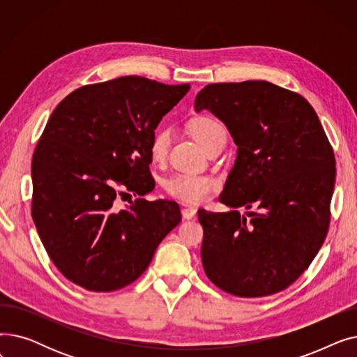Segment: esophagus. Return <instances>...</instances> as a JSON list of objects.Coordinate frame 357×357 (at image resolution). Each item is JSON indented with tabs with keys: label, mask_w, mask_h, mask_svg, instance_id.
<instances>
[{
	"label": "esophagus",
	"mask_w": 357,
	"mask_h": 357,
	"mask_svg": "<svg viewBox=\"0 0 357 357\" xmlns=\"http://www.w3.org/2000/svg\"><path fill=\"white\" fill-rule=\"evenodd\" d=\"M195 214H197V210L192 208V207H185V208H182V217H183L185 220L194 218Z\"/></svg>",
	"instance_id": "esophagus-1"
}]
</instances>
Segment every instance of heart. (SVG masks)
<instances>
[{
    "mask_svg": "<svg viewBox=\"0 0 357 357\" xmlns=\"http://www.w3.org/2000/svg\"><path fill=\"white\" fill-rule=\"evenodd\" d=\"M191 135L194 139L204 147L207 149L213 144L220 136H226V130L211 117H198L191 126ZM169 142H171V130L167 127H158L150 140V156L153 160L160 162L166 158ZM165 191L186 204H202L207 201L213 191L218 186V181L211 175L202 174H191L182 172L176 174L165 181Z\"/></svg>",
    "mask_w": 357,
    "mask_h": 357,
    "instance_id": "b5f03b06",
    "label": "heart"
}]
</instances>
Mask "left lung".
<instances>
[{
	"instance_id": "8db88e82",
	"label": "left lung",
	"mask_w": 357,
	"mask_h": 357,
	"mask_svg": "<svg viewBox=\"0 0 357 357\" xmlns=\"http://www.w3.org/2000/svg\"><path fill=\"white\" fill-rule=\"evenodd\" d=\"M229 128L237 158L220 202L198 211L205 275L220 289L257 298L284 291L323 246L335 179L333 147L310 102L266 81L211 84L195 111ZM257 211L240 216L236 208Z\"/></svg>"
}]
</instances>
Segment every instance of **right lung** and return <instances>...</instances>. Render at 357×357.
Segmentation results:
<instances>
[{
	"mask_svg": "<svg viewBox=\"0 0 357 357\" xmlns=\"http://www.w3.org/2000/svg\"><path fill=\"white\" fill-rule=\"evenodd\" d=\"M190 88L121 77L75 89L53 109L31 160V215L70 282L96 292L135 282L181 222L174 201L119 210L114 199L155 188L150 140Z\"/></svg>",
	"mask_w": 357,
	"mask_h": 357,
	"instance_id": "1",
	"label": "right lung"
}]
</instances>
